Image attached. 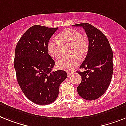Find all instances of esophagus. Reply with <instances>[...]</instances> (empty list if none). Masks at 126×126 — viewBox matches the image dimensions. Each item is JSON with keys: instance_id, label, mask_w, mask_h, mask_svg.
I'll return each mask as SVG.
<instances>
[{"instance_id": "esophagus-1", "label": "esophagus", "mask_w": 126, "mask_h": 126, "mask_svg": "<svg viewBox=\"0 0 126 126\" xmlns=\"http://www.w3.org/2000/svg\"><path fill=\"white\" fill-rule=\"evenodd\" d=\"M72 75V72H67V76H68V77H70Z\"/></svg>"}]
</instances>
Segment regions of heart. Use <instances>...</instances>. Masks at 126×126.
I'll use <instances>...</instances> for the list:
<instances>
[{
    "label": "heart",
    "instance_id": "heart-1",
    "mask_svg": "<svg viewBox=\"0 0 126 126\" xmlns=\"http://www.w3.org/2000/svg\"><path fill=\"white\" fill-rule=\"evenodd\" d=\"M69 47L67 53L71 54L61 58L56 63V67L60 70L71 71L80 63L88 50V42L81 34L76 29L68 28L60 32L58 40H49L47 44L48 54L53 59H59L62 55L63 48Z\"/></svg>",
    "mask_w": 126,
    "mask_h": 126
}]
</instances>
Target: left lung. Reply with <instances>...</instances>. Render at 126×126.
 I'll use <instances>...</instances> for the list:
<instances>
[{"label": "left lung", "mask_w": 126, "mask_h": 126, "mask_svg": "<svg viewBox=\"0 0 126 126\" xmlns=\"http://www.w3.org/2000/svg\"><path fill=\"white\" fill-rule=\"evenodd\" d=\"M82 27L88 38V50L79 68L86 71H77L81 77V83L77 88L83 99L93 101L102 95L111 80L113 51L107 38L101 31L88 23L76 24Z\"/></svg>", "instance_id": "obj_1"}]
</instances>
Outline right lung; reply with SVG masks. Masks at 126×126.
Here are the masks:
<instances>
[{
  "mask_svg": "<svg viewBox=\"0 0 126 126\" xmlns=\"http://www.w3.org/2000/svg\"><path fill=\"white\" fill-rule=\"evenodd\" d=\"M58 27L35 25L22 35L15 52L14 66L18 83L28 99L40 105L57 99L60 85L67 78L64 70L51 72L55 65L47 44Z\"/></svg>",
  "mask_w": 126,
  "mask_h": 126,
  "instance_id": "obj_1",
  "label": "right lung"
}]
</instances>
